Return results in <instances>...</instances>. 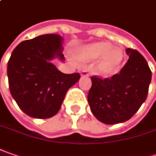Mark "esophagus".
Wrapping results in <instances>:
<instances>
[{
  "instance_id": "1",
  "label": "esophagus",
  "mask_w": 156,
  "mask_h": 156,
  "mask_svg": "<svg viewBox=\"0 0 156 156\" xmlns=\"http://www.w3.org/2000/svg\"><path fill=\"white\" fill-rule=\"evenodd\" d=\"M80 74H81V76H82V77H88L89 76V73L87 71H82Z\"/></svg>"
}]
</instances>
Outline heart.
I'll return each mask as SVG.
<instances>
[{
  "label": "heart",
  "instance_id": "1",
  "mask_svg": "<svg viewBox=\"0 0 156 156\" xmlns=\"http://www.w3.org/2000/svg\"><path fill=\"white\" fill-rule=\"evenodd\" d=\"M76 56L83 61L101 58L98 65L100 69L110 71L121 64L124 53L119 47H111L108 42H94L78 47L76 50Z\"/></svg>",
  "mask_w": 156,
  "mask_h": 156
}]
</instances>
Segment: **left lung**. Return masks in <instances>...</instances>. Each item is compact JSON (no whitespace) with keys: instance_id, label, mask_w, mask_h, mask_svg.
<instances>
[{"instance_id":"left-lung-1","label":"left lung","mask_w":156,"mask_h":156,"mask_svg":"<svg viewBox=\"0 0 156 156\" xmlns=\"http://www.w3.org/2000/svg\"><path fill=\"white\" fill-rule=\"evenodd\" d=\"M129 59L110 78L91 77L88 93L90 110L98 121L115 124L128 121L145 102L152 73L140 52L127 48Z\"/></svg>"}]
</instances>
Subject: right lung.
<instances>
[{
	"instance_id": "add662e5",
	"label": "right lung",
	"mask_w": 156,
	"mask_h": 156,
	"mask_svg": "<svg viewBox=\"0 0 156 156\" xmlns=\"http://www.w3.org/2000/svg\"><path fill=\"white\" fill-rule=\"evenodd\" d=\"M63 38L43 34L22 41L14 48L8 63L9 90L20 109L34 118L55 115L69 88L78 82L79 73L65 74L51 63L64 61Z\"/></svg>"
}]
</instances>
